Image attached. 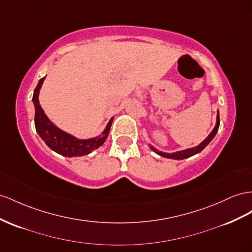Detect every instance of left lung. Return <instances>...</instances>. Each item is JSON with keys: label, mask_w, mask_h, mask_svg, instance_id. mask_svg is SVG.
<instances>
[{"label": "left lung", "mask_w": 252, "mask_h": 252, "mask_svg": "<svg viewBox=\"0 0 252 252\" xmlns=\"http://www.w3.org/2000/svg\"><path fill=\"white\" fill-rule=\"evenodd\" d=\"M220 128V111L217 110V115H216V124L213 128V130L211 131V133L208 135V137L203 140L200 144H198L195 147H191V148H187L183 149V151H179V152H175V153H165V152H161L159 149H157L156 147H154L153 145H149V148L156 154H158L161 157H164L167 159H174V160H182V159H187L192 157V156L200 153L203 148H205L209 143L213 140V138L215 137V134L219 131Z\"/></svg>", "instance_id": "left-lung-1"}]
</instances>
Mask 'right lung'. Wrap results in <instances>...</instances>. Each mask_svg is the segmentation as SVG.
<instances>
[{
    "label": "right lung",
    "instance_id": "1",
    "mask_svg": "<svg viewBox=\"0 0 252 252\" xmlns=\"http://www.w3.org/2000/svg\"><path fill=\"white\" fill-rule=\"evenodd\" d=\"M45 76L39 80L32 95V104L35 106V127L38 134L40 135L45 144L52 151L63 156V157H81V156L89 155L95 149H97L105 143L109 135L110 127L114 118H111L105 127L104 131L97 137L90 139H78L73 134L63 131V129L57 127L53 122L47 118L44 110L39 103V93L41 89Z\"/></svg>",
    "mask_w": 252,
    "mask_h": 252
}]
</instances>
